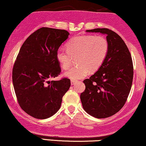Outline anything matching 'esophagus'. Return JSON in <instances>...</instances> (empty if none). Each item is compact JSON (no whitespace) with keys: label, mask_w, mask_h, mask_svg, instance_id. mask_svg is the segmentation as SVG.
Segmentation results:
<instances>
[{"label":"esophagus","mask_w":146,"mask_h":146,"mask_svg":"<svg viewBox=\"0 0 146 146\" xmlns=\"http://www.w3.org/2000/svg\"><path fill=\"white\" fill-rule=\"evenodd\" d=\"M77 83V81H75V80H73V79H71V85H74V84H75Z\"/></svg>","instance_id":"1"}]
</instances>
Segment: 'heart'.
Listing matches in <instances>:
<instances>
[{
	"label": "heart",
	"mask_w": 146,
	"mask_h": 146,
	"mask_svg": "<svg viewBox=\"0 0 146 146\" xmlns=\"http://www.w3.org/2000/svg\"><path fill=\"white\" fill-rule=\"evenodd\" d=\"M67 49L58 48L56 59L64 70L71 67L73 58L78 65L65 73L69 78L77 80L84 78L91 71H96L102 66L108 54L109 44L102 36L82 35L72 38L67 42Z\"/></svg>",
	"instance_id": "b5f03b06"
}]
</instances>
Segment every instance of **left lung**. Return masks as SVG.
Masks as SVG:
<instances>
[{
	"label": "left lung",
	"mask_w": 146,
	"mask_h": 146,
	"mask_svg": "<svg viewBox=\"0 0 146 146\" xmlns=\"http://www.w3.org/2000/svg\"><path fill=\"white\" fill-rule=\"evenodd\" d=\"M86 32L106 34L109 44L98 71L84 80L86 89L80 95L85 111L94 117L104 119L114 115L125 105L131 88L133 65L128 48L117 33L107 28Z\"/></svg>",
	"instance_id": "left-lung-1"
}]
</instances>
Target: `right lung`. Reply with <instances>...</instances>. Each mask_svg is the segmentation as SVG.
Listing matches in <instances>:
<instances>
[{
  "mask_svg": "<svg viewBox=\"0 0 146 146\" xmlns=\"http://www.w3.org/2000/svg\"><path fill=\"white\" fill-rule=\"evenodd\" d=\"M69 35L64 29L41 27L19 50L13 68V84L20 107L31 117L45 119L54 115L71 86L67 77L50 81L61 73L56 54Z\"/></svg>",
  "mask_w": 146,
  "mask_h": 146,
  "instance_id": "right-lung-1",
  "label": "right lung"
}]
</instances>
